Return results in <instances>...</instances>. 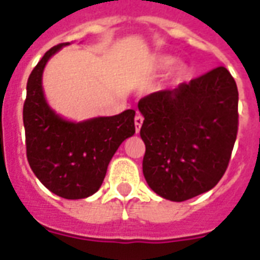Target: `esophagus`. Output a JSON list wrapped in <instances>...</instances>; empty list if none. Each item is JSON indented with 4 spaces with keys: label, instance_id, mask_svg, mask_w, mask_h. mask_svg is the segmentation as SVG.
Returning <instances> with one entry per match:
<instances>
[{
    "label": "esophagus",
    "instance_id": "34e87169",
    "mask_svg": "<svg viewBox=\"0 0 260 260\" xmlns=\"http://www.w3.org/2000/svg\"><path fill=\"white\" fill-rule=\"evenodd\" d=\"M142 124H143V117H142L141 114H136V115H135V129H136V134H139V131H141Z\"/></svg>",
    "mask_w": 260,
    "mask_h": 260
}]
</instances>
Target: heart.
<instances>
[{"mask_svg": "<svg viewBox=\"0 0 260 260\" xmlns=\"http://www.w3.org/2000/svg\"><path fill=\"white\" fill-rule=\"evenodd\" d=\"M175 65V59L173 57H161V58L158 59V67L161 69H170L171 67H174ZM186 75V69L184 67H180V68L177 69V78L178 79H182L184 76Z\"/></svg>", "mask_w": 260, "mask_h": 260, "instance_id": "obj_1", "label": "heart"}]
</instances>
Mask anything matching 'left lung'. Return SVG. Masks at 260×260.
I'll use <instances>...</instances> for the list:
<instances>
[{
    "label": "left lung",
    "instance_id": "left-lung-1",
    "mask_svg": "<svg viewBox=\"0 0 260 260\" xmlns=\"http://www.w3.org/2000/svg\"><path fill=\"white\" fill-rule=\"evenodd\" d=\"M145 117L143 175L164 199L188 201L217 185L238 131V89L224 67L154 91L138 103Z\"/></svg>",
    "mask_w": 260,
    "mask_h": 260
}]
</instances>
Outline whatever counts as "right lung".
<instances>
[{
    "label": "right lung",
    "instance_id": "right-lung-1",
    "mask_svg": "<svg viewBox=\"0 0 260 260\" xmlns=\"http://www.w3.org/2000/svg\"><path fill=\"white\" fill-rule=\"evenodd\" d=\"M69 43L50 48L26 86L23 125L26 156L43 185L65 199H83L102 186L119 145L135 134V111L82 122L67 121L46 102L42 76L47 61Z\"/></svg>",
    "mask_w": 260,
    "mask_h": 260
}]
</instances>
